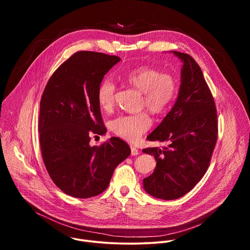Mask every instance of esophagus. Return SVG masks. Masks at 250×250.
I'll list each match as a JSON object with an SVG mask.
<instances>
[{"mask_svg": "<svg viewBox=\"0 0 250 250\" xmlns=\"http://www.w3.org/2000/svg\"><path fill=\"white\" fill-rule=\"evenodd\" d=\"M130 151H131V155H133V156H135V155H137L139 153L138 149L136 147H134V146H130Z\"/></svg>", "mask_w": 250, "mask_h": 250, "instance_id": "obj_1", "label": "esophagus"}]
</instances>
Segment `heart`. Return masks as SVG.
<instances>
[{"instance_id":"heart-1","label":"heart","mask_w":250,"mask_h":250,"mask_svg":"<svg viewBox=\"0 0 250 250\" xmlns=\"http://www.w3.org/2000/svg\"><path fill=\"white\" fill-rule=\"evenodd\" d=\"M126 82L142 93L141 106L147 108L154 115L165 113L177 94V81L173 75L160 72L150 66H141L128 72ZM116 83L110 78L103 80L97 91V100L101 109L110 112L115 104ZM152 121L146 112L135 115H122L114 119L111 130L127 141H136L151 125Z\"/></svg>"}]
</instances>
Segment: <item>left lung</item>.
Here are the masks:
<instances>
[{
	"label": "left lung",
	"mask_w": 250,
	"mask_h": 250,
	"mask_svg": "<svg viewBox=\"0 0 250 250\" xmlns=\"http://www.w3.org/2000/svg\"><path fill=\"white\" fill-rule=\"evenodd\" d=\"M183 61L177 101L162 123L147 136L166 142L147 147L156 167L145 178V190L162 200H175L190 192L207 172L218 139V115L211 92L195 59L173 52Z\"/></svg>",
	"instance_id": "8db88e82"
}]
</instances>
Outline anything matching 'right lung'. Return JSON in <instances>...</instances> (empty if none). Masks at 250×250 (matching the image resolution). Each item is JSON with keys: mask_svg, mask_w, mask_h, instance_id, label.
<instances>
[{"mask_svg": "<svg viewBox=\"0 0 250 250\" xmlns=\"http://www.w3.org/2000/svg\"><path fill=\"white\" fill-rule=\"evenodd\" d=\"M120 60L94 51L75 52L54 71L42 96V159L54 184L69 196L86 199L103 193L116 167L130 154L128 145L119 137L100 146L89 145L91 133L105 132L97 91Z\"/></svg>", "mask_w": 250, "mask_h": 250, "instance_id": "obj_1", "label": "right lung"}]
</instances>
